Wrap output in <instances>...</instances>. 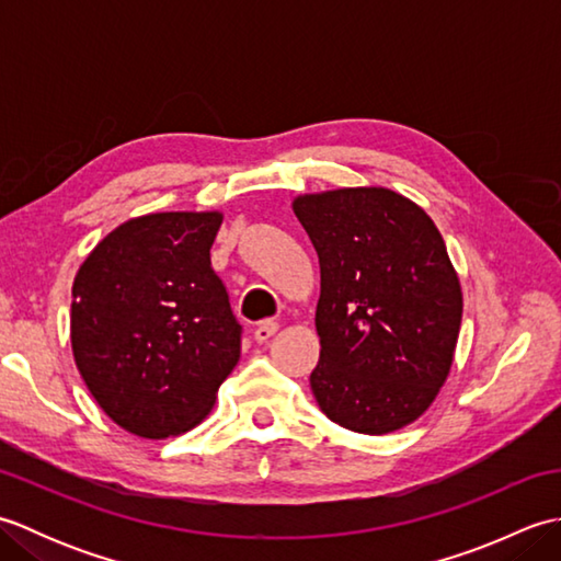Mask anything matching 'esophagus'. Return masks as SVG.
I'll return each mask as SVG.
<instances>
[{"instance_id": "1", "label": "esophagus", "mask_w": 561, "mask_h": 561, "mask_svg": "<svg viewBox=\"0 0 561 561\" xmlns=\"http://www.w3.org/2000/svg\"><path fill=\"white\" fill-rule=\"evenodd\" d=\"M279 330L277 320H262V323L255 328V342L257 344H265L270 342V337H274V332Z\"/></svg>"}]
</instances>
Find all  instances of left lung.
Masks as SVG:
<instances>
[{"label":"left lung","mask_w":561,"mask_h":561,"mask_svg":"<svg viewBox=\"0 0 561 561\" xmlns=\"http://www.w3.org/2000/svg\"><path fill=\"white\" fill-rule=\"evenodd\" d=\"M320 262L311 390L328 420L390 434L426 412L446 383L462 291L428 214L388 187L294 199Z\"/></svg>","instance_id":"8db88e82"}]
</instances>
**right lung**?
Listing matches in <instances>:
<instances>
[{
    "mask_svg": "<svg viewBox=\"0 0 561 561\" xmlns=\"http://www.w3.org/2000/svg\"><path fill=\"white\" fill-rule=\"evenodd\" d=\"M221 211L129 219L83 260L71 287V352L101 410L125 432L197 426L241 356V325L211 270Z\"/></svg>",
    "mask_w": 561,
    "mask_h": 561,
    "instance_id": "add662e5",
    "label": "right lung"
}]
</instances>
